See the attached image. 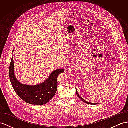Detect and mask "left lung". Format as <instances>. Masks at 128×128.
<instances>
[{"label": "left lung", "instance_id": "1", "mask_svg": "<svg viewBox=\"0 0 128 128\" xmlns=\"http://www.w3.org/2000/svg\"><path fill=\"white\" fill-rule=\"evenodd\" d=\"M76 94H77V96H78V97L81 99V100H82L83 102H85V103H86V104H91V105H96V104H98L97 103H92V102H87V101H86L85 100H84V99L82 97V96H81L79 94V93H78V91H77V90L76 89Z\"/></svg>", "mask_w": 128, "mask_h": 128}]
</instances>
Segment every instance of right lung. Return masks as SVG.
<instances>
[{
	"instance_id": "obj_1",
	"label": "right lung",
	"mask_w": 128,
	"mask_h": 128,
	"mask_svg": "<svg viewBox=\"0 0 128 128\" xmlns=\"http://www.w3.org/2000/svg\"><path fill=\"white\" fill-rule=\"evenodd\" d=\"M64 71V68H59L52 72L43 82L34 85H26L20 82L16 77L14 61L12 57L9 76L12 87L22 99L30 104L43 105L54 97L58 89V76Z\"/></svg>"
}]
</instances>
